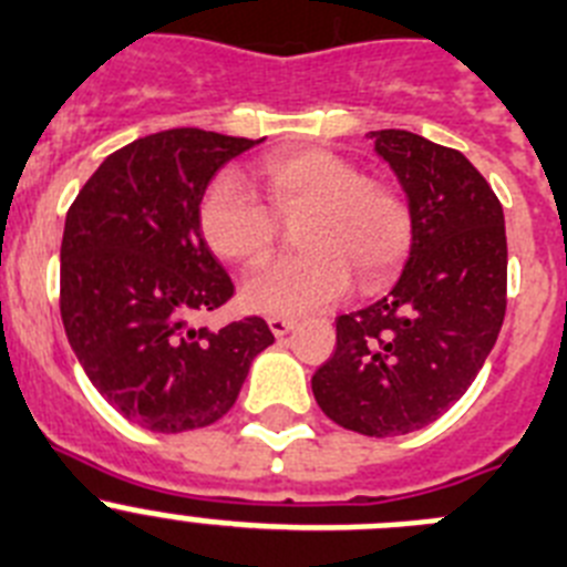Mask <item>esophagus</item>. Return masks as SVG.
<instances>
[{"instance_id": "34e87169", "label": "esophagus", "mask_w": 567, "mask_h": 567, "mask_svg": "<svg viewBox=\"0 0 567 567\" xmlns=\"http://www.w3.org/2000/svg\"><path fill=\"white\" fill-rule=\"evenodd\" d=\"M268 327H271L274 336L282 338V336H288L290 330H293L296 321L293 319H285V316H271V319H268Z\"/></svg>"}]
</instances>
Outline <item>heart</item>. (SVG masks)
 Masks as SVG:
<instances>
[{"mask_svg":"<svg viewBox=\"0 0 567 567\" xmlns=\"http://www.w3.org/2000/svg\"><path fill=\"white\" fill-rule=\"evenodd\" d=\"M277 215L308 212L299 257L277 259L246 277L240 299L254 313L305 316L341 299L358 274L363 290L396 277L414 243V215L396 189L367 182L330 151L271 153L259 167ZM237 176H220L200 200V231L218 257L259 262L277 240V218Z\"/></svg>","mask_w":567,"mask_h":567,"instance_id":"obj_1","label":"heart"}]
</instances>
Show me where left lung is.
Returning a JSON list of instances; mask_svg holds the SVG:
<instances>
[{"label": "left lung", "instance_id": "1", "mask_svg": "<svg viewBox=\"0 0 567 567\" xmlns=\"http://www.w3.org/2000/svg\"><path fill=\"white\" fill-rule=\"evenodd\" d=\"M403 187L414 243L394 288L336 319L313 374L319 409L347 431H420L470 389L506 313L504 206L467 156L411 131H372Z\"/></svg>", "mask_w": 567, "mask_h": 567}]
</instances>
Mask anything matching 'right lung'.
Instances as JSON below:
<instances>
[{"mask_svg":"<svg viewBox=\"0 0 567 567\" xmlns=\"http://www.w3.org/2000/svg\"><path fill=\"white\" fill-rule=\"evenodd\" d=\"M262 140L173 128L120 147L83 184L61 243V319L94 389L156 433L218 422L274 336L257 316L193 319L235 285L200 235L215 173Z\"/></svg>","mask_w":567,"mask_h":567,"instance_id":"obj_1","label":"right lung"}]
</instances>
